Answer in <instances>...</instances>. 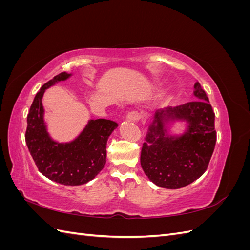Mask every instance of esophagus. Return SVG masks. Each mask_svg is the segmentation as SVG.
Here are the masks:
<instances>
[{
	"label": "esophagus",
	"instance_id": "1",
	"mask_svg": "<svg viewBox=\"0 0 250 250\" xmlns=\"http://www.w3.org/2000/svg\"><path fill=\"white\" fill-rule=\"evenodd\" d=\"M141 118H142V115L138 110H132L130 112H128V115L126 117V119H128L129 121H138Z\"/></svg>",
	"mask_w": 250,
	"mask_h": 250
}]
</instances>
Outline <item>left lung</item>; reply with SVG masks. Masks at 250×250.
Instances as JSON below:
<instances>
[{
  "instance_id": "obj_1",
  "label": "left lung",
  "mask_w": 250,
  "mask_h": 250,
  "mask_svg": "<svg viewBox=\"0 0 250 250\" xmlns=\"http://www.w3.org/2000/svg\"><path fill=\"white\" fill-rule=\"evenodd\" d=\"M197 100L157 111L141 151V166L158 187L179 188L198 179L208 169L217 134L215 113L200 83L196 82ZM186 119L188 131L181 137H166L162 118ZM157 125H155V124Z\"/></svg>"
}]
</instances>
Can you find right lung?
<instances>
[{"label":"right lung","instance_id":"1","mask_svg":"<svg viewBox=\"0 0 250 250\" xmlns=\"http://www.w3.org/2000/svg\"><path fill=\"white\" fill-rule=\"evenodd\" d=\"M71 74L60 73L36 93L27 116L26 144L39 171L64 186L86 184L98 175L106 163L107 139L118 124L105 119L90 120L79 137L67 144L53 141L43 123L42 98L49 86L65 80Z\"/></svg>","mask_w":250,"mask_h":250}]
</instances>
